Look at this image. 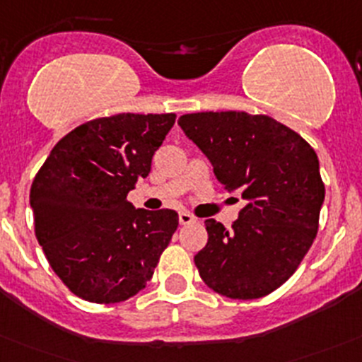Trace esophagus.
Returning <instances> with one entry per match:
<instances>
[{
  "mask_svg": "<svg viewBox=\"0 0 362 362\" xmlns=\"http://www.w3.org/2000/svg\"><path fill=\"white\" fill-rule=\"evenodd\" d=\"M195 222V216L188 211H181L179 213V223L181 226H188V223H194Z\"/></svg>",
  "mask_w": 362,
  "mask_h": 362,
  "instance_id": "1",
  "label": "esophagus"
}]
</instances>
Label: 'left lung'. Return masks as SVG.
I'll return each instance as SVG.
<instances>
[{
    "instance_id": "obj_1",
    "label": "left lung",
    "mask_w": 362,
    "mask_h": 362,
    "mask_svg": "<svg viewBox=\"0 0 362 362\" xmlns=\"http://www.w3.org/2000/svg\"><path fill=\"white\" fill-rule=\"evenodd\" d=\"M179 126L209 158L223 190L247 206L230 229L206 220L194 257L202 281L236 300L264 297L302 263L318 233L325 185L315 149L284 124L247 112H199Z\"/></svg>"
}]
</instances>
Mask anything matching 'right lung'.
<instances>
[{
  "label": "right lung",
  "mask_w": 362,
  "mask_h": 362,
  "mask_svg": "<svg viewBox=\"0 0 362 362\" xmlns=\"http://www.w3.org/2000/svg\"><path fill=\"white\" fill-rule=\"evenodd\" d=\"M175 113H117L74 127L37 172L30 190L35 236L47 263L83 300L117 304L144 290L177 229L174 209H135L129 190Z\"/></svg>",
  "instance_id": "add662e5"
}]
</instances>
